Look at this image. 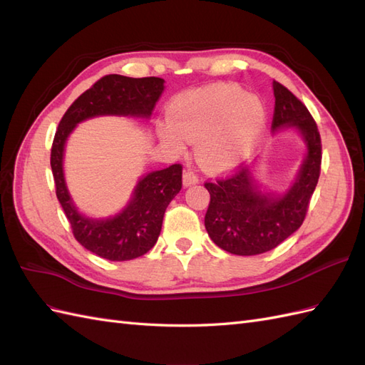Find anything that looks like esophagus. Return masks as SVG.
I'll return each instance as SVG.
<instances>
[{
	"label": "esophagus",
	"instance_id": "obj_1",
	"mask_svg": "<svg viewBox=\"0 0 365 365\" xmlns=\"http://www.w3.org/2000/svg\"><path fill=\"white\" fill-rule=\"evenodd\" d=\"M197 181H200V176H197L193 170H185V172H184V175H182V184H184L185 187L193 185V184H196Z\"/></svg>",
	"mask_w": 365,
	"mask_h": 365
}]
</instances>
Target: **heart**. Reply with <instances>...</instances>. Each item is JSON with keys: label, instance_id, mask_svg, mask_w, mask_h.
Segmentation results:
<instances>
[{"label": "heart", "instance_id": "b5f03b06", "mask_svg": "<svg viewBox=\"0 0 365 365\" xmlns=\"http://www.w3.org/2000/svg\"><path fill=\"white\" fill-rule=\"evenodd\" d=\"M264 108L256 96L236 85H212L185 91L173 98L170 118L160 126L163 140L182 150L197 141V157L216 170L230 169L244 160L264 125Z\"/></svg>", "mask_w": 365, "mask_h": 365}]
</instances>
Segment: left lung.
Here are the masks:
<instances>
[{
  "label": "left lung",
  "mask_w": 365,
  "mask_h": 365,
  "mask_svg": "<svg viewBox=\"0 0 365 365\" xmlns=\"http://www.w3.org/2000/svg\"><path fill=\"white\" fill-rule=\"evenodd\" d=\"M275 105L271 128L295 126L307 145L298 178L283 196L263 195L248 168L236 165L215 181H205L210 204L205 230L215 244L237 256H256L274 250L302 227L322 172V137L304 103L272 82Z\"/></svg>",
  "instance_id": "1"
}]
</instances>
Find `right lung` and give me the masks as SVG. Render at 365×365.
<instances>
[{
    "label": "right lung",
    "instance_id": "obj_1",
    "mask_svg": "<svg viewBox=\"0 0 365 365\" xmlns=\"http://www.w3.org/2000/svg\"><path fill=\"white\" fill-rule=\"evenodd\" d=\"M164 90L160 77H126L108 74L81 94L63 114L51 145L50 164L56 196L82 247L113 262L137 259L157 244L165 208L182 187V165L172 164L143 178L129 205L113 219L94 220L77 213L62 172L63 146L70 132L82 120L96 115L149 117Z\"/></svg>",
    "mask_w": 365,
    "mask_h": 365
}]
</instances>
